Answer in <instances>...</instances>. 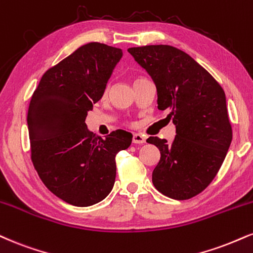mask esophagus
Returning a JSON list of instances; mask_svg holds the SVG:
<instances>
[{
    "instance_id": "34e87169",
    "label": "esophagus",
    "mask_w": 253,
    "mask_h": 253,
    "mask_svg": "<svg viewBox=\"0 0 253 253\" xmlns=\"http://www.w3.org/2000/svg\"><path fill=\"white\" fill-rule=\"evenodd\" d=\"M132 141H133V144H145L146 138L144 135L139 134V133H134V134H133Z\"/></svg>"
}]
</instances>
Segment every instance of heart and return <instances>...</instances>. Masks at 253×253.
Listing matches in <instances>:
<instances>
[{"mask_svg": "<svg viewBox=\"0 0 253 253\" xmlns=\"http://www.w3.org/2000/svg\"><path fill=\"white\" fill-rule=\"evenodd\" d=\"M105 93H106V90H105Z\"/></svg>", "mask_w": 253, "mask_h": 253, "instance_id": "obj_1", "label": "heart"}]
</instances>
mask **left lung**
<instances>
[{"mask_svg":"<svg viewBox=\"0 0 253 253\" xmlns=\"http://www.w3.org/2000/svg\"><path fill=\"white\" fill-rule=\"evenodd\" d=\"M153 79L158 108L175 125L172 144L150 136L160 151L152 181L164 196L186 200L203 192L217 175L232 141L224 89L188 54L167 44L128 48Z\"/></svg>","mask_w":253,"mask_h":253,"instance_id":"8db88e82","label":"left lung"}]
</instances>
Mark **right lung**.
I'll return each mask as SVG.
<instances>
[{
    "label": "right lung",
    "instance_id": "obj_1",
    "mask_svg": "<svg viewBox=\"0 0 253 253\" xmlns=\"http://www.w3.org/2000/svg\"><path fill=\"white\" fill-rule=\"evenodd\" d=\"M120 48L90 42L42 75L28 108L30 157L51 193L74 206L101 202L113 188L115 156L132 142L117 129L97 138L87 128V113L105 92Z\"/></svg>",
    "mask_w": 253,
    "mask_h": 253
}]
</instances>
